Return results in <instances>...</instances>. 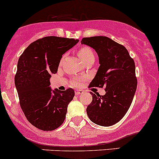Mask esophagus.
I'll list each match as a JSON object with an SVG mask.
<instances>
[{"label":"esophagus","instance_id":"34e87169","mask_svg":"<svg viewBox=\"0 0 159 159\" xmlns=\"http://www.w3.org/2000/svg\"><path fill=\"white\" fill-rule=\"evenodd\" d=\"M82 93H83V91L81 90V89H76V92H75V94L76 95H80L82 94Z\"/></svg>","mask_w":159,"mask_h":159}]
</instances>
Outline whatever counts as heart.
<instances>
[{
	"instance_id": "b5f03b06",
	"label": "heart",
	"mask_w": 159,
	"mask_h": 159,
	"mask_svg": "<svg viewBox=\"0 0 159 159\" xmlns=\"http://www.w3.org/2000/svg\"><path fill=\"white\" fill-rule=\"evenodd\" d=\"M78 56L81 60V61L83 62V63H85L86 62L89 61V60H95V55L93 51L92 50V49L89 47H83L79 49L78 50ZM81 82V80L80 79H75L72 81V83L73 85H79Z\"/></svg>"
}]
</instances>
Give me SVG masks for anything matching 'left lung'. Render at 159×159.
I'll return each instance as SVG.
<instances>
[{"label": "left lung", "mask_w": 159, "mask_h": 159, "mask_svg": "<svg viewBox=\"0 0 159 159\" xmlns=\"http://www.w3.org/2000/svg\"><path fill=\"white\" fill-rule=\"evenodd\" d=\"M81 44L96 50L99 67L91 86L105 87L106 94L90 93L91 103L86 112L89 119L102 126H111L121 120L129 110L137 88L135 66L124 46L102 36L84 37Z\"/></svg>", "instance_id": "1"}]
</instances>
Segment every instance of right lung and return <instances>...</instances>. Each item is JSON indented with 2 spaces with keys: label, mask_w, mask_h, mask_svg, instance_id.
Returning <instances> with one entry per match:
<instances>
[{
  "label": "right lung",
  "mask_w": 159,
  "mask_h": 159,
  "mask_svg": "<svg viewBox=\"0 0 159 159\" xmlns=\"http://www.w3.org/2000/svg\"><path fill=\"white\" fill-rule=\"evenodd\" d=\"M79 40L50 36L30 43L21 54L14 77L20 105L27 120L43 131H52L63 124L74 90H54L50 86L51 74L67 50Z\"/></svg>",
  "instance_id": "obj_1"
}]
</instances>
